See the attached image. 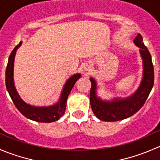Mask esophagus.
<instances>
[{"label": "esophagus", "instance_id": "obj_1", "mask_svg": "<svg viewBox=\"0 0 160 160\" xmlns=\"http://www.w3.org/2000/svg\"><path fill=\"white\" fill-rule=\"evenodd\" d=\"M84 70H86V71L91 70V66L88 65V64H86V65L84 66Z\"/></svg>", "mask_w": 160, "mask_h": 160}]
</instances>
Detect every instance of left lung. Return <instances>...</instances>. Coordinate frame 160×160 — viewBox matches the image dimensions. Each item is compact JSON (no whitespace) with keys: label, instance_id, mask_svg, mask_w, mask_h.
I'll return each instance as SVG.
<instances>
[{"label":"left lung","instance_id":"8db88e82","mask_svg":"<svg viewBox=\"0 0 160 160\" xmlns=\"http://www.w3.org/2000/svg\"><path fill=\"white\" fill-rule=\"evenodd\" d=\"M134 42L140 48V54L143 60V78L137 91L132 96L124 100L116 98L111 102L101 101L96 96V82L90 78L91 88L90 102L92 111L98 118L104 122H116L123 120L135 114L142 108L147 100L154 83V69L151 54L142 42L139 33L134 39Z\"/></svg>","mask_w":160,"mask_h":160}]
</instances>
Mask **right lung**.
I'll return each mask as SVG.
<instances>
[{
  "label": "right lung",
  "instance_id": "add662e5",
  "mask_svg": "<svg viewBox=\"0 0 160 160\" xmlns=\"http://www.w3.org/2000/svg\"><path fill=\"white\" fill-rule=\"evenodd\" d=\"M22 43V42H20L19 44L16 46L15 48L11 52L9 56L7 68H6L5 83L9 95L18 110L27 118L38 122H45V123L56 122L59 120V118L62 117L65 113L67 98L77 80L80 77V74H75L67 80L62 91L60 99L56 104L50 106V107H34V106H31L26 104L22 101V98L19 97L18 93H17V90L14 88V80H13L14 56H15L16 50L20 47Z\"/></svg>",
  "mask_w": 160,
  "mask_h": 160
}]
</instances>
